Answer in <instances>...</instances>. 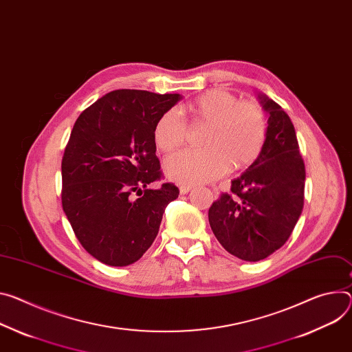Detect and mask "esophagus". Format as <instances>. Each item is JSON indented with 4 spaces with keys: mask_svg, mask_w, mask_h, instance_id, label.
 I'll use <instances>...</instances> for the list:
<instances>
[{
    "mask_svg": "<svg viewBox=\"0 0 352 352\" xmlns=\"http://www.w3.org/2000/svg\"><path fill=\"white\" fill-rule=\"evenodd\" d=\"M190 189H192V186H190V185H181V186H179V194H181V195H185V194L189 192Z\"/></svg>",
    "mask_w": 352,
    "mask_h": 352,
    "instance_id": "obj_1",
    "label": "esophagus"
}]
</instances>
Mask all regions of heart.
<instances>
[{
    "label": "heart",
    "instance_id": "obj_1",
    "mask_svg": "<svg viewBox=\"0 0 352 352\" xmlns=\"http://www.w3.org/2000/svg\"><path fill=\"white\" fill-rule=\"evenodd\" d=\"M192 123H206L201 150H186L164 162L166 175L178 184H201L220 178L229 167L244 170L257 160L267 139V120L260 105L240 102L233 92L213 88L198 95L186 105ZM186 124L175 109L160 115L153 129V140L162 153L181 147Z\"/></svg>",
    "mask_w": 352,
    "mask_h": 352
}]
</instances>
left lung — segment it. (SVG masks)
Wrapping results in <instances>:
<instances>
[{"label": "left lung", "mask_w": 352, "mask_h": 352, "mask_svg": "<svg viewBox=\"0 0 352 352\" xmlns=\"http://www.w3.org/2000/svg\"><path fill=\"white\" fill-rule=\"evenodd\" d=\"M258 97L268 112L264 148L208 213L219 243L250 263L267 258L289 239L303 209L306 178L291 118L267 95Z\"/></svg>", "instance_id": "left-lung-1"}]
</instances>
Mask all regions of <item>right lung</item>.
Returning <instances> with one entry per match:
<instances>
[{
	"label": "right lung",
	"mask_w": 352,
	"mask_h": 352,
	"mask_svg": "<svg viewBox=\"0 0 352 352\" xmlns=\"http://www.w3.org/2000/svg\"><path fill=\"white\" fill-rule=\"evenodd\" d=\"M179 94L116 89L74 123L61 160V205L80 244L98 261L124 267L153 244L179 189L166 182L153 129Z\"/></svg>",
	"instance_id": "add662e5"
}]
</instances>
